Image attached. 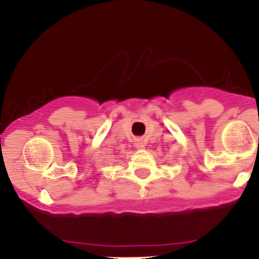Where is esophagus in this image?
<instances>
[{
    "label": "esophagus",
    "instance_id": "esophagus-1",
    "mask_svg": "<svg viewBox=\"0 0 259 259\" xmlns=\"http://www.w3.org/2000/svg\"><path fill=\"white\" fill-rule=\"evenodd\" d=\"M135 147H137V148H144V143H143L140 139H138L137 143H135Z\"/></svg>",
    "mask_w": 259,
    "mask_h": 259
}]
</instances>
